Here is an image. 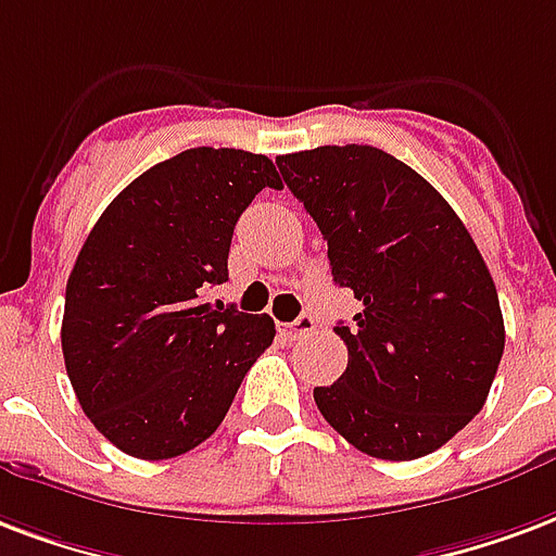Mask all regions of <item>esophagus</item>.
<instances>
[{
	"mask_svg": "<svg viewBox=\"0 0 556 556\" xmlns=\"http://www.w3.org/2000/svg\"><path fill=\"white\" fill-rule=\"evenodd\" d=\"M312 330H315V318H312L309 312H303L298 320L286 324V332H289V339H303V336H309Z\"/></svg>",
	"mask_w": 556,
	"mask_h": 556,
	"instance_id": "esophagus-1",
	"label": "esophagus"
}]
</instances>
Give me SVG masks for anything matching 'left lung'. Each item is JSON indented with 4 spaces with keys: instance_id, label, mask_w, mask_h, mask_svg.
Listing matches in <instances>:
<instances>
[{
    "instance_id": "8db88e82",
    "label": "left lung",
    "mask_w": 556,
    "mask_h": 556,
    "mask_svg": "<svg viewBox=\"0 0 556 556\" xmlns=\"http://www.w3.org/2000/svg\"><path fill=\"white\" fill-rule=\"evenodd\" d=\"M277 167L362 309L336 327L348 368L315 389L320 415L377 459L433 454L475 418L504 353L486 262L447 200L377 147H318Z\"/></svg>"
}]
</instances>
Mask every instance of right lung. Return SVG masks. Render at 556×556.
<instances>
[{
    "label": "right lung",
    "instance_id": "1",
    "mask_svg": "<svg viewBox=\"0 0 556 556\" xmlns=\"http://www.w3.org/2000/svg\"><path fill=\"white\" fill-rule=\"evenodd\" d=\"M262 188H282L267 155L194 147L126 185L81 244L61 351L90 425L123 454L205 442L277 336L267 315L203 298L229 279L232 229Z\"/></svg>",
    "mask_w": 556,
    "mask_h": 556
}]
</instances>
